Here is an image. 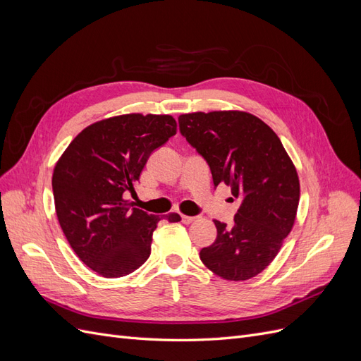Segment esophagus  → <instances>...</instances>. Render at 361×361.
<instances>
[{
    "label": "esophagus",
    "mask_w": 361,
    "mask_h": 361,
    "mask_svg": "<svg viewBox=\"0 0 361 361\" xmlns=\"http://www.w3.org/2000/svg\"><path fill=\"white\" fill-rule=\"evenodd\" d=\"M180 218H182V223H185V224H190V223L197 220V216H190V215H180Z\"/></svg>",
    "instance_id": "esophagus-1"
}]
</instances>
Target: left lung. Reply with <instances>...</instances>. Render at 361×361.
Segmentation results:
<instances>
[{
  "label": "left lung",
  "instance_id": "1",
  "mask_svg": "<svg viewBox=\"0 0 361 361\" xmlns=\"http://www.w3.org/2000/svg\"><path fill=\"white\" fill-rule=\"evenodd\" d=\"M179 130L211 169L214 187L226 183L239 200L235 223L214 220L216 239L200 259L226 280L264 271L292 231L300 202L297 170L280 138L244 111L179 116Z\"/></svg>",
  "mask_w": 361,
  "mask_h": 361
}]
</instances>
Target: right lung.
Returning a JSON list of instances; mask_svg holds the SVG:
<instances>
[{
  "label": "right lung",
  "instance_id": "right-lung-1",
  "mask_svg": "<svg viewBox=\"0 0 361 361\" xmlns=\"http://www.w3.org/2000/svg\"><path fill=\"white\" fill-rule=\"evenodd\" d=\"M171 116L125 114L101 120L76 135L52 174L61 231L84 264L108 279L138 269L150 256L161 220L125 200L134 192L152 152L176 134ZM170 223L180 221L169 214Z\"/></svg>",
  "mask_w": 361,
  "mask_h": 361
}]
</instances>
